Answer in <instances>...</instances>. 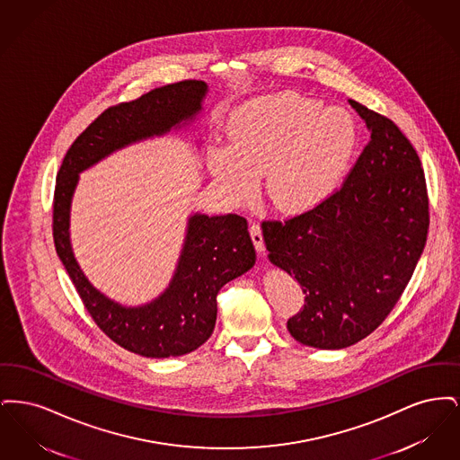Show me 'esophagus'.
Wrapping results in <instances>:
<instances>
[{"label":"esophagus","instance_id":"1","mask_svg":"<svg viewBox=\"0 0 460 460\" xmlns=\"http://www.w3.org/2000/svg\"><path fill=\"white\" fill-rule=\"evenodd\" d=\"M250 236H252V241H253V244H255V248H257V252H259V253H262V252H263L262 227H261V226H259V224H252V226H250Z\"/></svg>","mask_w":460,"mask_h":460}]
</instances>
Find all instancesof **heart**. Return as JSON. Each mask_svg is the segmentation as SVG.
<instances>
[{
  "instance_id": "1",
  "label": "heart",
  "mask_w": 460,
  "mask_h": 460,
  "mask_svg": "<svg viewBox=\"0 0 460 460\" xmlns=\"http://www.w3.org/2000/svg\"><path fill=\"white\" fill-rule=\"evenodd\" d=\"M227 146L210 150L207 167L234 203L263 195L285 214L305 212L345 181L358 150V124L349 110L324 107L298 93L243 103L226 124Z\"/></svg>"
}]
</instances>
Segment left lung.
I'll return each mask as SVG.
<instances>
[{
    "instance_id": "left-lung-1",
    "label": "left lung",
    "mask_w": 460,
    "mask_h": 460,
    "mask_svg": "<svg viewBox=\"0 0 460 460\" xmlns=\"http://www.w3.org/2000/svg\"><path fill=\"white\" fill-rule=\"evenodd\" d=\"M349 103L371 141L343 188L298 217L262 224L269 262L305 293L288 331L321 350L350 347L386 319L414 274L429 226L414 146L390 119Z\"/></svg>"
}]
</instances>
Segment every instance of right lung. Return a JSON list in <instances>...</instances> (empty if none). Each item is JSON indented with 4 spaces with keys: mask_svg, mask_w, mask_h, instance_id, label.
I'll return each mask as SVG.
<instances>
[{
    "mask_svg": "<svg viewBox=\"0 0 460 460\" xmlns=\"http://www.w3.org/2000/svg\"><path fill=\"white\" fill-rule=\"evenodd\" d=\"M208 86L182 81L103 111L68 148L57 175L53 240L83 304L100 329L122 349L150 358L197 350L216 328L220 288L257 261L246 219L193 212L167 288L141 305H124L93 285L74 255L70 208L79 175L110 155L169 132L197 129Z\"/></svg>",
    "mask_w": 460,
    "mask_h": 460,
    "instance_id": "obj_1",
    "label": "right lung"
}]
</instances>
